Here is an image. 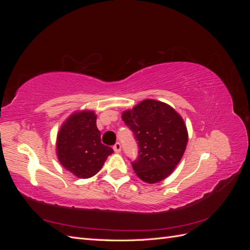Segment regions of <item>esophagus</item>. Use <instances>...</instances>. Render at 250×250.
Returning <instances> with one entry per match:
<instances>
[{"label":"esophagus","mask_w":250,"mask_h":250,"mask_svg":"<svg viewBox=\"0 0 250 250\" xmlns=\"http://www.w3.org/2000/svg\"><path fill=\"white\" fill-rule=\"evenodd\" d=\"M113 150H115V152L120 153L121 152V144L120 143H116L115 146H113Z\"/></svg>","instance_id":"obj_1"}]
</instances>
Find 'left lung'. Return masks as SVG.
Returning <instances> with one entry per match:
<instances>
[{
  "instance_id": "obj_1",
  "label": "left lung",
  "mask_w": 250,
  "mask_h": 250,
  "mask_svg": "<svg viewBox=\"0 0 250 250\" xmlns=\"http://www.w3.org/2000/svg\"><path fill=\"white\" fill-rule=\"evenodd\" d=\"M122 119L139 144V157L132 163L138 177L147 184L167 178L187 148L188 134L184 119L169 104L153 99L123 111Z\"/></svg>"
}]
</instances>
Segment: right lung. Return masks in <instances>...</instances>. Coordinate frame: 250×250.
<instances>
[{
	"instance_id": "right-lung-1",
	"label": "right lung",
	"mask_w": 250,
	"mask_h": 250,
	"mask_svg": "<svg viewBox=\"0 0 250 250\" xmlns=\"http://www.w3.org/2000/svg\"><path fill=\"white\" fill-rule=\"evenodd\" d=\"M94 110L75 111L62 123L57 133L56 154L64 169L78 178H90L101 170L110 147L101 143Z\"/></svg>"
}]
</instances>
